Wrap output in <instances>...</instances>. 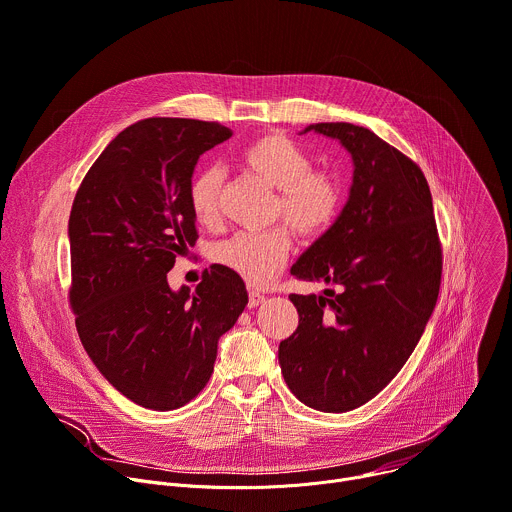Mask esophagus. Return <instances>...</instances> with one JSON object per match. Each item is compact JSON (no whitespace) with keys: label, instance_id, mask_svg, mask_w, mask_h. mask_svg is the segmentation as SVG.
Wrapping results in <instances>:
<instances>
[{"label":"esophagus","instance_id":"34e87169","mask_svg":"<svg viewBox=\"0 0 512 512\" xmlns=\"http://www.w3.org/2000/svg\"><path fill=\"white\" fill-rule=\"evenodd\" d=\"M264 302V294H260V292H250V296H248V306L250 309H256L258 304H262Z\"/></svg>","mask_w":512,"mask_h":512}]
</instances>
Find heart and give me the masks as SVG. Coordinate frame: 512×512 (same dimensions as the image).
<instances>
[{"label": "heart", "instance_id": "1", "mask_svg": "<svg viewBox=\"0 0 512 512\" xmlns=\"http://www.w3.org/2000/svg\"><path fill=\"white\" fill-rule=\"evenodd\" d=\"M244 165L266 185L278 191L274 214L300 236L325 234L339 216L341 189L298 145L282 135H264L242 153ZM224 175L218 167L199 171L189 183V208L201 226L220 220V193ZM292 242L284 228L264 234H236L214 250V260L244 278L250 286H268L284 268Z\"/></svg>", "mask_w": 512, "mask_h": 512}]
</instances>
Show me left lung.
<instances>
[{
    "instance_id": "left-lung-1",
    "label": "left lung",
    "mask_w": 512,
    "mask_h": 512,
    "mask_svg": "<svg viewBox=\"0 0 512 512\" xmlns=\"http://www.w3.org/2000/svg\"><path fill=\"white\" fill-rule=\"evenodd\" d=\"M353 161L349 197L333 226L290 274L337 286L290 294L296 331L278 347L288 389L319 412L341 414L375 397L410 359L434 313L442 250L422 169L373 131L315 123Z\"/></svg>"
}]
</instances>
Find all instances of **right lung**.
I'll use <instances>...</instances> for the list:
<instances>
[{
	"label": "right lung",
	"mask_w": 512,
	"mask_h": 512,
	"mask_svg": "<svg viewBox=\"0 0 512 512\" xmlns=\"http://www.w3.org/2000/svg\"><path fill=\"white\" fill-rule=\"evenodd\" d=\"M232 137L220 123L145 119L88 169L68 220L78 337L117 391L169 412L214 371L218 341L248 304L244 280L214 264L195 292L167 272L195 242L189 183L199 155Z\"/></svg>",
	"instance_id": "obj_1"
}]
</instances>
